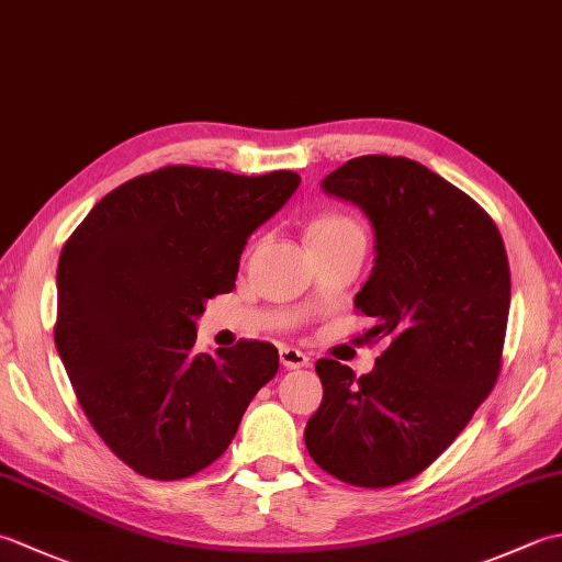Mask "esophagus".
<instances>
[{"mask_svg": "<svg viewBox=\"0 0 562 562\" xmlns=\"http://www.w3.org/2000/svg\"><path fill=\"white\" fill-rule=\"evenodd\" d=\"M280 362L288 369H302L308 367V355L296 348H280Z\"/></svg>", "mask_w": 562, "mask_h": 562, "instance_id": "34e87169", "label": "esophagus"}]
</instances>
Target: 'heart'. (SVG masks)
<instances>
[{
	"mask_svg": "<svg viewBox=\"0 0 562 562\" xmlns=\"http://www.w3.org/2000/svg\"><path fill=\"white\" fill-rule=\"evenodd\" d=\"M348 236L364 238V232L360 224L350 217H342V214H321V217H316L312 224H308V244L312 246L338 241V238H348Z\"/></svg>",
	"mask_w": 562,
	"mask_h": 562,
	"instance_id": "b5f03b06",
	"label": "heart"
}]
</instances>
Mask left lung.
Instances as JSON below:
<instances>
[{
  "label": "left lung",
  "instance_id": "obj_1",
  "mask_svg": "<svg viewBox=\"0 0 562 562\" xmlns=\"http://www.w3.org/2000/svg\"><path fill=\"white\" fill-rule=\"evenodd\" d=\"M321 190L364 212L374 268L355 306L384 340L369 374L318 360L324 401L304 429L336 479L389 487L425 471L469 425L499 374L509 266L503 236L475 202L427 166L357 157Z\"/></svg>",
  "mask_w": 562,
  "mask_h": 562
}]
</instances>
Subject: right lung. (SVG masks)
<instances>
[{"mask_svg":"<svg viewBox=\"0 0 562 562\" xmlns=\"http://www.w3.org/2000/svg\"><path fill=\"white\" fill-rule=\"evenodd\" d=\"M302 178L166 166L115 188L59 254L55 345L99 437L139 475L188 479L217 461L274 345L195 352L205 302L234 290L248 236Z\"/></svg>","mask_w":562,"mask_h":562,"instance_id":"1","label":"right lung"}]
</instances>
